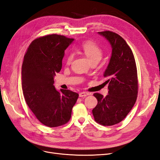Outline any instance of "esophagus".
<instances>
[{"mask_svg":"<svg viewBox=\"0 0 160 160\" xmlns=\"http://www.w3.org/2000/svg\"><path fill=\"white\" fill-rule=\"evenodd\" d=\"M79 95L80 98H83V97H85L87 95H89V93H88V92L83 91V92H81V93H79Z\"/></svg>","mask_w":160,"mask_h":160,"instance_id":"obj_1","label":"esophagus"}]
</instances>
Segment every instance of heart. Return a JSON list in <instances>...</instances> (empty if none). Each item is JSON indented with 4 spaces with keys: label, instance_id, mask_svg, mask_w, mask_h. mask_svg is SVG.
Wrapping results in <instances>:
<instances>
[{
    "label": "heart",
    "instance_id": "b5f03b06",
    "mask_svg": "<svg viewBox=\"0 0 160 160\" xmlns=\"http://www.w3.org/2000/svg\"><path fill=\"white\" fill-rule=\"evenodd\" d=\"M81 51L88 58L91 62L99 61L102 57L103 51L101 47L93 41H87L83 43L81 45ZM73 58V55L70 53L66 58V62L67 65H69Z\"/></svg>",
    "mask_w": 160,
    "mask_h": 160
}]
</instances>
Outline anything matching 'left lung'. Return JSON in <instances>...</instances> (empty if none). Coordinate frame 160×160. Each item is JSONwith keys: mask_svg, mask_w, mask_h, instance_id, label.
Segmentation results:
<instances>
[{"mask_svg": "<svg viewBox=\"0 0 160 160\" xmlns=\"http://www.w3.org/2000/svg\"><path fill=\"white\" fill-rule=\"evenodd\" d=\"M98 34L108 41L112 52L103 73L108 79L105 83H108V95L93 94L98 105L92 112L97 123L109 126L122 122L136 101L137 68L132 51L122 37L109 31Z\"/></svg>", "mask_w": 160, "mask_h": 160, "instance_id": "obj_1", "label": "left lung"}]
</instances>
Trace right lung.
Returning <instances> with one entry per match:
<instances>
[{"label":"right lung","mask_w":160,"mask_h":160,"mask_svg":"<svg viewBox=\"0 0 160 160\" xmlns=\"http://www.w3.org/2000/svg\"><path fill=\"white\" fill-rule=\"evenodd\" d=\"M74 41L56 34L39 37L28 47L22 65L24 98L41 123L55 128L69 122L79 94L56 90L55 73L60 72L65 51Z\"/></svg>","instance_id":"add662e5"}]
</instances>
